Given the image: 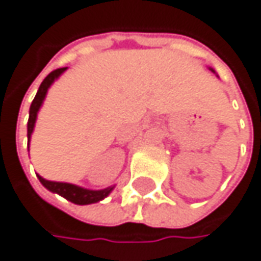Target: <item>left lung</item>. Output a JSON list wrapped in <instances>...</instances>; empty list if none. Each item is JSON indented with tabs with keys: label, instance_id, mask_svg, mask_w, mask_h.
<instances>
[{
	"label": "left lung",
	"instance_id": "8db88e82",
	"mask_svg": "<svg viewBox=\"0 0 261 261\" xmlns=\"http://www.w3.org/2000/svg\"><path fill=\"white\" fill-rule=\"evenodd\" d=\"M210 70H212V72H213V73H216V72H215V70H213V69H212V67H210Z\"/></svg>",
	"mask_w": 261,
	"mask_h": 261
}]
</instances>
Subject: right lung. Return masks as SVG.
I'll return each instance as SVG.
<instances>
[{
    "label": "right lung",
    "instance_id": "1",
    "mask_svg": "<svg viewBox=\"0 0 261 261\" xmlns=\"http://www.w3.org/2000/svg\"><path fill=\"white\" fill-rule=\"evenodd\" d=\"M67 70V67H61L54 72H51L45 79L42 81V84L39 86L36 95L33 98L32 104H31V110H29V120H28V141L31 142V137H32L33 129H35V123H36V117H38V111L42 107V102L46 97V92L49 89V86L54 84V81H57L63 73ZM39 182L45 187L48 191L56 192L61 197H64L66 200L70 202L79 204V205H86V204H94V202L101 201L106 197L110 195V192L114 189V187H109L104 189H86L73 184H67V182H54V180H46L42 176L38 175Z\"/></svg>",
    "mask_w": 261,
    "mask_h": 261
}]
</instances>
